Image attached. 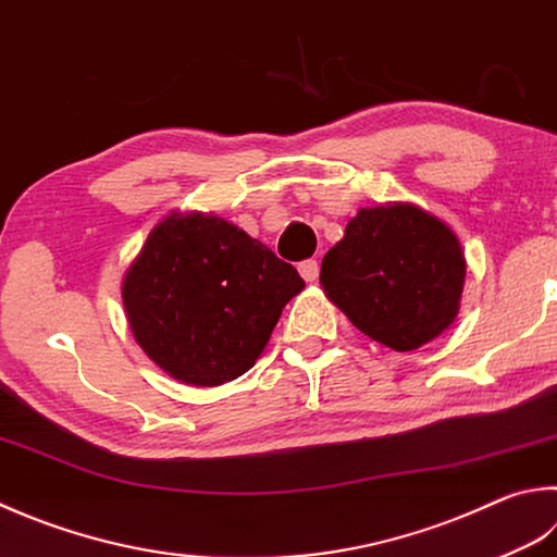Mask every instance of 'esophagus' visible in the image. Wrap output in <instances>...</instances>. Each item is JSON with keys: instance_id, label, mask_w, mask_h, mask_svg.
Returning a JSON list of instances; mask_svg holds the SVG:
<instances>
[{"instance_id": "1", "label": "esophagus", "mask_w": 557, "mask_h": 557, "mask_svg": "<svg viewBox=\"0 0 557 557\" xmlns=\"http://www.w3.org/2000/svg\"><path fill=\"white\" fill-rule=\"evenodd\" d=\"M298 271H300L302 278L312 283V281H318V276H320V264L314 259H306V261H300V264H298Z\"/></svg>"}]
</instances>
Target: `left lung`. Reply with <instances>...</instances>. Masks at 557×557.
<instances>
[{
    "label": "left lung",
    "instance_id": "obj_1",
    "mask_svg": "<svg viewBox=\"0 0 557 557\" xmlns=\"http://www.w3.org/2000/svg\"><path fill=\"white\" fill-rule=\"evenodd\" d=\"M463 278L458 237L409 203L361 208L320 269L354 327L395 351L419 349L456 320Z\"/></svg>",
    "mask_w": 557,
    "mask_h": 557
}]
</instances>
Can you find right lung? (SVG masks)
I'll list each match as a JSON object with an SVG mask.
<instances>
[{
  "instance_id": "right-lung-1",
  "label": "right lung",
  "mask_w": 557,
  "mask_h": 557,
  "mask_svg": "<svg viewBox=\"0 0 557 557\" xmlns=\"http://www.w3.org/2000/svg\"><path fill=\"white\" fill-rule=\"evenodd\" d=\"M306 281L215 215H170L125 271L123 306L145 354L188 385L247 373Z\"/></svg>"
}]
</instances>
